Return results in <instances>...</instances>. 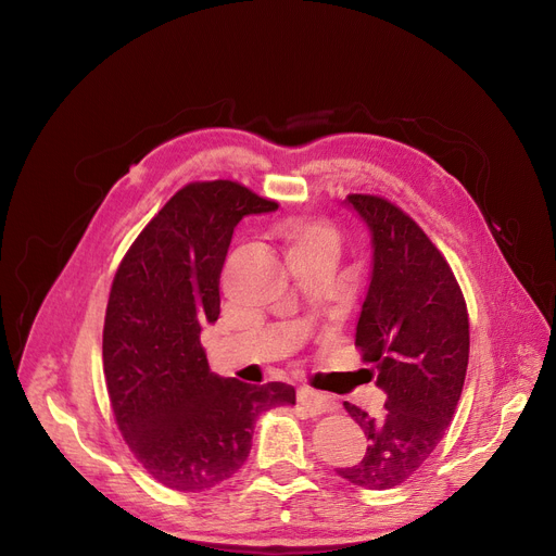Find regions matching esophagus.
Wrapping results in <instances>:
<instances>
[{
    "label": "esophagus",
    "instance_id": "obj_1",
    "mask_svg": "<svg viewBox=\"0 0 556 556\" xmlns=\"http://www.w3.org/2000/svg\"><path fill=\"white\" fill-rule=\"evenodd\" d=\"M298 400L304 406V409L311 416H319V414H328V412H336V402H332L328 395L313 391V389H300L298 391Z\"/></svg>",
    "mask_w": 556,
    "mask_h": 556
}]
</instances>
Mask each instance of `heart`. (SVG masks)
<instances>
[{
    "mask_svg": "<svg viewBox=\"0 0 556 556\" xmlns=\"http://www.w3.org/2000/svg\"><path fill=\"white\" fill-rule=\"evenodd\" d=\"M288 262L306 256H326L336 262L340 252V232L326 220L290 218L279 228Z\"/></svg>",
    "mask_w": 556,
    "mask_h": 556,
    "instance_id": "heart-1",
    "label": "heart"
}]
</instances>
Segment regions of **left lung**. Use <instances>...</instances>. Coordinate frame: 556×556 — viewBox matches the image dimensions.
<instances>
[{
	"label": "left lung",
	"mask_w": 556,
	"mask_h": 556,
	"mask_svg": "<svg viewBox=\"0 0 556 556\" xmlns=\"http://www.w3.org/2000/svg\"><path fill=\"white\" fill-rule=\"evenodd\" d=\"M371 235V277L355 326L364 362L376 364L387 402L368 416L344 402L366 435V452L338 473L351 485L391 490L409 478L445 435L463 393L469 319L445 256L393 203L351 194Z\"/></svg>",
	"instance_id": "left-lung-1"
}]
</instances>
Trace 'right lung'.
Here are the masks:
<instances>
[{"mask_svg": "<svg viewBox=\"0 0 556 556\" xmlns=\"http://www.w3.org/2000/svg\"><path fill=\"white\" fill-rule=\"evenodd\" d=\"M279 205L232 180L176 192L125 254L111 286L102 364L116 422L159 483L203 492L248 460L264 412L294 404L283 382L210 371L201 330L220 313L218 277L239 220Z\"/></svg>", "mask_w": 556, "mask_h": 556, "instance_id": "add662e5", "label": "right lung"}]
</instances>
